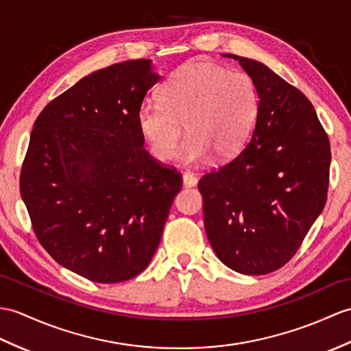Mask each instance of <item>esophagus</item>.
I'll return each mask as SVG.
<instances>
[{
    "mask_svg": "<svg viewBox=\"0 0 351 351\" xmlns=\"http://www.w3.org/2000/svg\"><path fill=\"white\" fill-rule=\"evenodd\" d=\"M182 184H184V186H194L195 184H197V176L191 172H185L182 175Z\"/></svg>",
    "mask_w": 351,
    "mask_h": 351,
    "instance_id": "esophagus-1",
    "label": "esophagus"
}]
</instances>
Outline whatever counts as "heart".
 <instances>
[{"label":"heart","mask_w":351,"mask_h":351,"mask_svg":"<svg viewBox=\"0 0 351 351\" xmlns=\"http://www.w3.org/2000/svg\"><path fill=\"white\" fill-rule=\"evenodd\" d=\"M157 95L158 103L138 108L136 122L152 157L161 162L173 158L181 125L189 136L176 152L179 161L202 162L213 154L232 158L247 142L258 109L250 75L208 61L182 64Z\"/></svg>","instance_id":"heart-1"}]
</instances>
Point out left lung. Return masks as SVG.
<instances>
[{
  "label": "left lung",
  "mask_w": 351,
  "mask_h": 351,
  "mask_svg": "<svg viewBox=\"0 0 351 351\" xmlns=\"http://www.w3.org/2000/svg\"><path fill=\"white\" fill-rule=\"evenodd\" d=\"M252 77L258 109L238 156L203 175V219L217 257L243 275H265L295 256L322 214L330 146L314 106L256 60L232 53Z\"/></svg>",
  "instance_id": "1"
}]
</instances>
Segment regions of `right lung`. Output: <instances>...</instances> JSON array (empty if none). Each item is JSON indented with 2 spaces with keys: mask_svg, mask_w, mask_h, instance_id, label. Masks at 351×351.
<instances>
[{
  "mask_svg": "<svg viewBox=\"0 0 351 351\" xmlns=\"http://www.w3.org/2000/svg\"><path fill=\"white\" fill-rule=\"evenodd\" d=\"M160 80L151 60L93 71L32 127L21 195L37 239L94 282L134 278L161 241L182 179L143 149L136 115Z\"/></svg>",
  "mask_w": 351,
  "mask_h": 351,
  "instance_id": "obj_1",
  "label": "right lung"
}]
</instances>
